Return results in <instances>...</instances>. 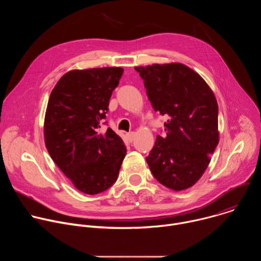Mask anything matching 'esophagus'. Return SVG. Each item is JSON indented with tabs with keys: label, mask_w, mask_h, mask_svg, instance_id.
I'll return each mask as SVG.
<instances>
[{
	"label": "esophagus",
	"mask_w": 261,
	"mask_h": 261,
	"mask_svg": "<svg viewBox=\"0 0 261 261\" xmlns=\"http://www.w3.org/2000/svg\"><path fill=\"white\" fill-rule=\"evenodd\" d=\"M127 138H128V140L130 141V142H132L133 140H134V137H135V133L134 132H130V133H127Z\"/></svg>",
	"instance_id": "esophagus-1"
}]
</instances>
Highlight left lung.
Segmentation results:
<instances>
[{"label":"left lung","mask_w":261,"mask_h":261,"mask_svg":"<svg viewBox=\"0 0 261 261\" xmlns=\"http://www.w3.org/2000/svg\"><path fill=\"white\" fill-rule=\"evenodd\" d=\"M156 111L168 117L146 162L166 188L182 191L202 176L219 142L218 103L197 72L181 63L138 66Z\"/></svg>","instance_id":"8db88e82"}]
</instances>
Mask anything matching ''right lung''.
I'll list each match as a JSON object with an SVG mask.
<instances>
[{
  "mask_svg": "<svg viewBox=\"0 0 261 261\" xmlns=\"http://www.w3.org/2000/svg\"><path fill=\"white\" fill-rule=\"evenodd\" d=\"M121 67L74 69L50 93L44 118L47 151L83 193L107 190L119 175L126 156L122 138L110 128L99 133L109 99L123 75Z\"/></svg>",
  "mask_w": 261,
  "mask_h": 261,
  "instance_id": "obj_1",
  "label": "right lung"
}]
</instances>
